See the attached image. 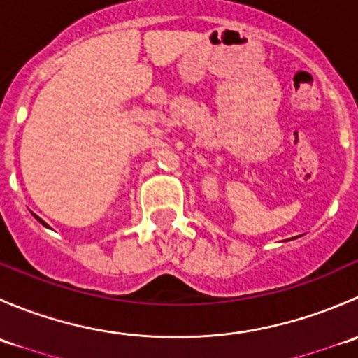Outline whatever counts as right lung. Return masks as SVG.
<instances>
[{
    "mask_svg": "<svg viewBox=\"0 0 358 358\" xmlns=\"http://www.w3.org/2000/svg\"><path fill=\"white\" fill-rule=\"evenodd\" d=\"M34 216H36V215H34ZM36 218H38V216H36ZM38 222H39V223H43V225H45V227H48V225H46V223H45V222H43V220H41V218H38Z\"/></svg>",
    "mask_w": 358,
    "mask_h": 358,
    "instance_id": "obj_1",
    "label": "right lung"
}]
</instances>
